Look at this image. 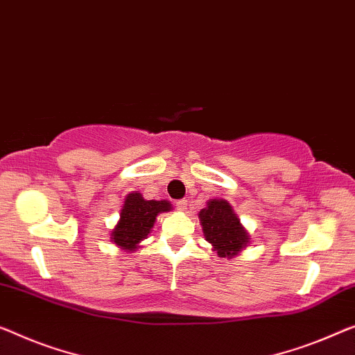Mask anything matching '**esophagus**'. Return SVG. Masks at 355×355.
<instances>
[{"instance_id":"esophagus-1","label":"esophagus","mask_w":355,"mask_h":355,"mask_svg":"<svg viewBox=\"0 0 355 355\" xmlns=\"http://www.w3.org/2000/svg\"><path fill=\"white\" fill-rule=\"evenodd\" d=\"M187 207H188V200L187 199H180V200H177V209L178 210H187Z\"/></svg>"}]
</instances>
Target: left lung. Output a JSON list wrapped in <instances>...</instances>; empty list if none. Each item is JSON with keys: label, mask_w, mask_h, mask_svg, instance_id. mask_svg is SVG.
I'll return each instance as SVG.
<instances>
[{"label": "left lung", "mask_w": 355, "mask_h": 355, "mask_svg": "<svg viewBox=\"0 0 355 355\" xmlns=\"http://www.w3.org/2000/svg\"><path fill=\"white\" fill-rule=\"evenodd\" d=\"M205 241L221 258H232L248 244V232L225 199H211L199 211Z\"/></svg>", "instance_id": "1"}]
</instances>
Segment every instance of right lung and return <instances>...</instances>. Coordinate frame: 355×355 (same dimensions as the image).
Segmentation results:
<instances>
[{"label": "right lung", "instance_id": "right-lung-1", "mask_svg": "<svg viewBox=\"0 0 355 355\" xmlns=\"http://www.w3.org/2000/svg\"><path fill=\"white\" fill-rule=\"evenodd\" d=\"M168 210H172L168 200H146L139 191L127 194L118 225L111 231V242L123 250L134 252L150 234L156 216Z\"/></svg>", "mask_w": 355, "mask_h": 355}]
</instances>
